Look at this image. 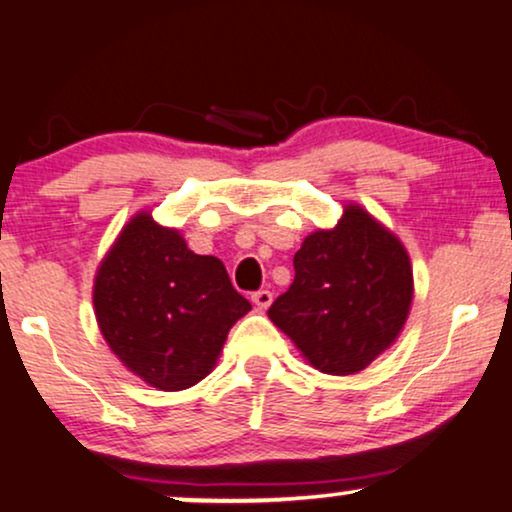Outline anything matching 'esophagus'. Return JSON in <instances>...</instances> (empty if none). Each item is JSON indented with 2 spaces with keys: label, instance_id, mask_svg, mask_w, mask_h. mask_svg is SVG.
<instances>
[{
  "label": "esophagus",
  "instance_id": "34e87169",
  "mask_svg": "<svg viewBox=\"0 0 512 512\" xmlns=\"http://www.w3.org/2000/svg\"><path fill=\"white\" fill-rule=\"evenodd\" d=\"M271 300H274L271 290H257V293H252V302H255L260 309H267Z\"/></svg>",
  "mask_w": 512,
  "mask_h": 512
}]
</instances>
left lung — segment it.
<instances>
[{
	"instance_id": "8db88e82",
	"label": "left lung",
	"mask_w": 512,
	"mask_h": 512,
	"mask_svg": "<svg viewBox=\"0 0 512 512\" xmlns=\"http://www.w3.org/2000/svg\"><path fill=\"white\" fill-rule=\"evenodd\" d=\"M293 267L269 319L314 368L359 373L397 340L411 309V262L397 236L359 205L345 208L335 229L304 238Z\"/></svg>"
}]
</instances>
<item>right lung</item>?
I'll return each mask as SVG.
<instances>
[{"label":"right lung","mask_w":512,"mask_h":512,"mask_svg":"<svg viewBox=\"0 0 512 512\" xmlns=\"http://www.w3.org/2000/svg\"><path fill=\"white\" fill-rule=\"evenodd\" d=\"M94 307L122 364L165 392L203 380L231 326L250 312L217 257L196 255L179 231L146 212L122 229L101 262Z\"/></svg>","instance_id":"obj_1"}]
</instances>
